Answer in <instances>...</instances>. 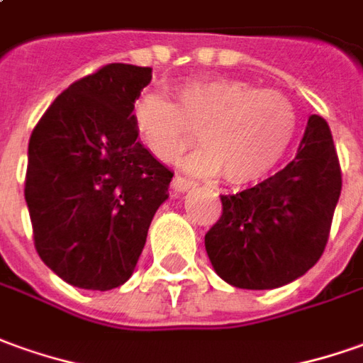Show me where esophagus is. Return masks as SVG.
<instances>
[{
  "instance_id": "34e87169",
  "label": "esophagus",
  "mask_w": 363,
  "mask_h": 363,
  "mask_svg": "<svg viewBox=\"0 0 363 363\" xmlns=\"http://www.w3.org/2000/svg\"><path fill=\"white\" fill-rule=\"evenodd\" d=\"M172 186L176 191H187V189H191V187H196L197 184L194 179H187L184 176H176L174 177V182H172Z\"/></svg>"
}]
</instances>
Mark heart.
<instances>
[{
  "instance_id": "b5f03b06",
  "label": "heart",
  "mask_w": 363,
  "mask_h": 363,
  "mask_svg": "<svg viewBox=\"0 0 363 363\" xmlns=\"http://www.w3.org/2000/svg\"><path fill=\"white\" fill-rule=\"evenodd\" d=\"M176 101L157 92L140 94L132 120L142 144L162 162H176L194 142L206 148L186 160L199 176L223 172L233 186L267 177L291 148L298 114L277 89H255L233 79H194L174 89Z\"/></svg>"
}]
</instances>
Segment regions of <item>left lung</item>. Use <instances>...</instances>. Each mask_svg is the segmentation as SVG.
<instances>
[{
    "label": "left lung",
    "instance_id": "left-lung-1",
    "mask_svg": "<svg viewBox=\"0 0 363 363\" xmlns=\"http://www.w3.org/2000/svg\"><path fill=\"white\" fill-rule=\"evenodd\" d=\"M342 169L326 120L312 114L289 166L255 187L221 196L206 233L215 272L237 289L267 291L312 269L328 243Z\"/></svg>",
    "mask_w": 363,
    "mask_h": 363
}]
</instances>
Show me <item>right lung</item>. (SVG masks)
I'll use <instances>...</instances> for the list:
<instances>
[{
    "label": "right lung",
    "mask_w": 363,
    "mask_h": 363,
    "mask_svg": "<svg viewBox=\"0 0 363 363\" xmlns=\"http://www.w3.org/2000/svg\"><path fill=\"white\" fill-rule=\"evenodd\" d=\"M150 67L110 62L62 91L31 132L25 201L35 249L62 281H128L174 172L140 144L132 106Z\"/></svg>",
    "instance_id": "add662e5"
}]
</instances>
